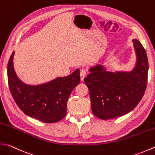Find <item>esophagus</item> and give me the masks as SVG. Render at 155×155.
Here are the masks:
<instances>
[{
  "label": "esophagus",
  "instance_id": "obj_1",
  "mask_svg": "<svg viewBox=\"0 0 155 155\" xmlns=\"http://www.w3.org/2000/svg\"><path fill=\"white\" fill-rule=\"evenodd\" d=\"M87 75V71H85V70H81V72H80V76H81V81H83L84 77H86Z\"/></svg>",
  "mask_w": 155,
  "mask_h": 155
}]
</instances>
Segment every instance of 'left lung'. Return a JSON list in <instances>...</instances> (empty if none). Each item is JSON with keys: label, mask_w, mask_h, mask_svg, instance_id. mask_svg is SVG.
<instances>
[{"label": "left lung", "mask_w": 155, "mask_h": 155, "mask_svg": "<svg viewBox=\"0 0 155 155\" xmlns=\"http://www.w3.org/2000/svg\"><path fill=\"white\" fill-rule=\"evenodd\" d=\"M132 41L136 55L132 71L114 72L97 64L90 68V74L84 78L89 90L92 111L100 119H112L129 113L137 106L146 91L147 52L138 40L134 39Z\"/></svg>", "instance_id": "1"}]
</instances>
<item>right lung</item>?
<instances>
[{"label": "right lung", "mask_w": 155, "mask_h": 155, "mask_svg": "<svg viewBox=\"0 0 155 155\" xmlns=\"http://www.w3.org/2000/svg\"><path fill=\"white\" fill-rule=\"evenodd\" d=\"M14 54L15 51L8 62L7 75L9 89L18 107L27 116L45 123H54L63 119L71 93L80 83L79 69L66 77L30 85L17 77L13 66Z\"/></svg>", "instance_id": "right-lung-1"}]
</instances>
